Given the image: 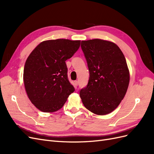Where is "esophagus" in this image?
Returning a JSON list of instances; mask_svg holds the SVG:
<instances>
[{
  "instance_id": "esophagus-1",
  "label": "esophagus",
  "mask_w": 154,
  "mask_h": 154,
  "mask_svg": "<svg viewBox=\"0 0 154 154\" xmlns=\"http://www.w3.org/2000/svg\"><path fill=\"white\" fill-rule=\"evenodd\" d=\"M78 85V81H74V86L77 87Z\"/></svg>"
}]
</instances>
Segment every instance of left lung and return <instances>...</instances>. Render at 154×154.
I'll return each instance as SVG.
<instances>
[{
    "mask_svg": "<svg viewBox=\"0 0 154 154\" xmlns=\"http://www.w3.org/2000/svg\"><path fill=\"white\" fill-rule=\"evenodd\" d=\"M81 48L90 75L80 92L82 103L92 113L108 114L117 108L128 87L125 56L117 45L101 39L82 41Z\"/></svg>",
    "mask_w": 154,
    "mask_h": 154,
    "instance_id": "obj_1",
    "label": "left lung"
}]
</instances>
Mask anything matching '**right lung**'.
<instances>
[{"mask_svg":"<svg viewBox=\"0 0 154 154\" xmlns=\"http://www.w3.org/2000/svg\"><path fill=\"white\" fill-rule=\"evenodd\" d=\"M80 40L57 39L41 42L26 60L24 83L29 99L44 112L60 109L74 91L66 61L80 48Z\"/></svg>","mask_w":154,"mask_h":154,"instance_id":"obj_1","label":"right lung"}]
</instances>
